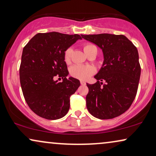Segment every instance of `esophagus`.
Returning <instances> with one entry per match:
<instances>
[{"label": "esophagus", "instance_id": "obj_1", "mask_svg": "<svg viewBox=\"0 0 156 156\" xmlns=\"http://www.w3.org/2000/svg\"><path fill=\"white\" fill-rule=\"evenodd\" d=\"M80 83H81V84H82V85H85V84H86V82H85L84 81H80Z\"/></svg>", "mask_w": 156, "mask_h": 156}]
</instances>
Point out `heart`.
<instances>
[{
    "mask_svg": "<svg viewBox=\"0 0 156 156\" xmlns=\"http://www.w3.org/2000/svg\"><path fill=\"white\" fill-rule=\"evenodd\" d=\"M94 48H96V47L91 43L84 44V47H83L84 52L87 55L88 54L91 49ZM72 52H73L72 48H68L65 50V54H64V59H65V62L67 64H69L71 62ZM94 73V67L90 65H74L70 69V75L72 77L78 79V80H86Z\"/></svg>",
    "mask_w": 156,
    "mask_h": 156,
    "instance_id": "b5f03b06",
    "label": "heart"
}]
</instances>
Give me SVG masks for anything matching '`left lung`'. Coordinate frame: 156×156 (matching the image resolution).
Masks as SVG:
<instances>
[{"mask_svg": "<svg viewBox=\"0 0 156 156\" xmlns=\"http://www.w3.org/2000/svg\"><path fill=\"white\" fill-rule=\"evenodd\" d=\"M102 50L104 62L94 76L95 84H87V108L93 116L110 119L123 114L131 106L140 76L137 48L123 35H81Z\"/></svg>", "mask_w": 156, "mask_h": 156, "instance_id": "left-lung-1", "label": "left lung"}]
</instances>
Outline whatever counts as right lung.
Wrapping results in <instances>:
<instances>
[{"label": "right lung", "instance_id": "add662e5", "mask_svg": "<svg viewBox=\"0 0 156 156\" xmlns=\"http://www.w3.org/2000/svg\"><path fill=\"white\" fill-rule=\"evenodd\" d=\"M80 35L52 32L37 33L23 50L20 66V81L27 105L42 118L56 120L67 114L70 96L80 86L75 78L67 79L69 74L64 59L65 50ZM56 76L63 82L55 81Z\"/></svg>", "mask_w": 156, "mask_h": 156}]
</instances>
